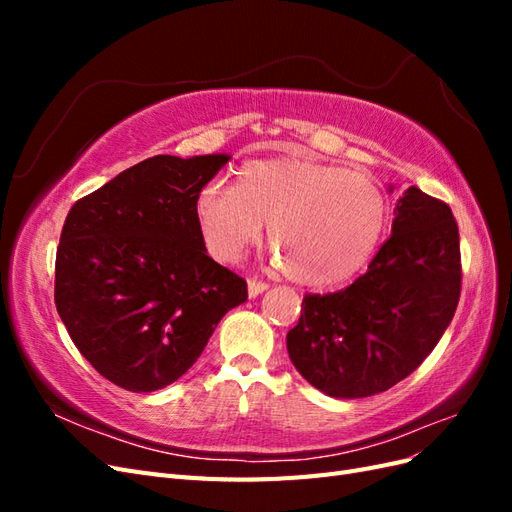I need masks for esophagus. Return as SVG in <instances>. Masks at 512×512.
Segmentation results:
<instances>
[{
    "label": "esophagus",
    "instance_id": "obj_1",
    "mask_svg": "<svg viewBox=\"0 0 512 512\" xmlns=\"http://www.w3.org/2000/svg\"><path fill=\"white\" fill-rule=\"evenodd\" d=\"M267 288H269V284L260 282V280H254V277H250V280H247V292H250V297H258V294H262Z\"/></svg>",
    "mask_w": 512,
    "mask_h": 512
}]
</instances>
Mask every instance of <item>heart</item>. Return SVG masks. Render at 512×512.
<instances>
[{"label":"heart","instance_id":"obj_1","mask_svg":"<svg viewBox=\"0 0 512 512\" xmlns=\"http://www.w3.org/2000/svg\"><path fill=\"white\" fill-rule=\"evenodd\" d=\"M196 218L209 250L232 262L269 224L282 273L301 286L348 280L374 254L386 222V198L367 175L299 158L247 162L237 185L207 183Z\"/></svg>","mask_w":512,"mask_h":512}]
</instances>
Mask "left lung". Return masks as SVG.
I'll list each match as a JSON object with an SVG mask.
<instances>
[{"label":"left lung","mask_w":512,"mask_h":512,"mask_svg":"<svg viewBox=\"0 0 512 512\" xmlns=\"http://www.w3.org/2000/svg\"><path fill=\"white\" fill-rule=\"evenodd\" d=\"M391 232L348 288L305 294L286 335L292 365L331 397L389 391L427 359L455 316L461 252L451 207L408 188Z\"/></svg>","instance_id":"8db88e82"}]
</instances>
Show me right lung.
<instances>
[{
	"instance_id": "add662e5",
	"label": "right lung",
	"mask_w": 512,
	"mask_h": 512,
	"mask_svg": "<svg viewBox=\"0 0 512 512\" xmlns=\"http://www.w3.org/2000/svg\"><path fill=\"white\" fill-rule=\"evenodd\" d=\"M230 156H153L72 205L55 258V305L100 376L164 389L205 350L243 277L209 254L196 196Z\"/></svg>"
}]
</instances>
